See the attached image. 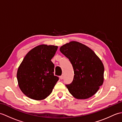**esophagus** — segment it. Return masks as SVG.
<instances>
[{"label": "esophagus", "instance_id": "esophagus-1", "mask_svg": "<svg viewBox=\"0 0 122 122\" xmlns=\"http://www.w3.org/2000/svg\"><path fill=\"white\" fill-rule=\"evenodd\" d=\"M60 79L61 80H63V76H60Z\"/></svg>", "mask_w": 122, "mask_h": 122}]
</instances>
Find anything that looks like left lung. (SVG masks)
<instances>
[{
	"label": "left lung",
	"mask_w": 122,
	"mask_h": 122,
	"mask_svg": "<svg viewBox=\"0 0 122 122\" xmlns=\"http://www.w3.org/2000/svg\"><path fill=\"white\" fill-rule=\"evenodd\" d=\"M60 51L73 68V81L66 85L69 92L77 99L92 97L104 81V68L100 59L92 49L76 41L63 45Z\"/></svg>",
	"instance_id": "obj_1"
}]
</instances>
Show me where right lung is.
<instances>
[{
    "label": "right lung",
    "instance_id": "obj_1",
    "mask_svg": "<svg viewBox=\"0 0 122 122\" xmlns=\"http://www.w3.org/2000/svg\"><path fill=\"white\" fill-rule=\"evenodd\" d=\"M58 46L41 45L28 52L18 68L17 77L20 90L27 97L42 100L52 92L59 77L54 76L51 61Z\"/></svg>",
    "mask_w": 122,
    "mask_h": 122
}]
</instances>
